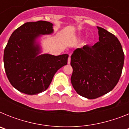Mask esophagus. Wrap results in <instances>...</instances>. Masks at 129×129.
<instances>
[{
    "instance_id": "1",
    "label": "esophagus",
    "mask_w": 129,
    "mask_h": 129,
    "mask_svg": "<svg viewBox=\"0 0 129 129\" xmlns=\"http://www.w3.org/2000/svg\"><path fill=\"white\" fill-rule=\"evenodd\" d=\"M68 64H70V56H69V57H68Z\"/></svg>"
}]
</instances>
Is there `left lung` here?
Segmentation results:
<instances>
[{"mask_svg": "<svg viewBox=\"0 0 129 129\" xmlns=\"http://www.w3.org/2000/svg\"><path fill=\"white\" fill-rule=\"evenodd\" d=\"M99 41L74 51L70 64L71 83L79 95L92 100L102 96L115 87L121 75L124 53L118 38L97 26Z\"/></svg>", "mask_w": 129, "mask_h": 129, "instance_id": "left-lung-1", "label": "left lung"}]
</instances>
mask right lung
<instances>
[{"mask_svg":"<svg viewBox=\"0 0 129 129\" xmlns=\"http://www.w3.org/2000/svg\"><path fill=\"white\" fill-rule=\"evenodd\" d=\"M47 21L24 23L10 36L4 52V64L11 85L24 94L35 95L46 90L55 74L67 65L68 54H41V35L53 34Z\"/></svg>","mask_w":129,"mask_h":129,"instance_id":"add662e5","label":"right lung"}]
</instances>
